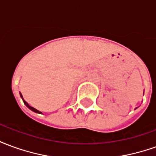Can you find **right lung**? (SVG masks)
<instances>
[{
  "mask_svg": "<svg viewBox=\"0 0 156 156\" xmlns=\"http://www.w3.org/2000/svg\"><path fill=\"white\" fill-rule=\"evenodd\" d=\"M20 95H21V97H22V100H23V103L25 104V105H26V106H27V108H30L31 110H32V111H33V112H35V113H38V114H41V112H40V111H39V110H37V109H36L35 108H33V107H32V106H30V105H29L28 104H27V102H26L25 100H24V98H23V97H22V94H21V93H20Z\"/></svg>",
  "mask_w": 156,
  "mask_h": 156,
  "instance_id": "obj_1",
  "label": "right lung"
}]
</instances>
